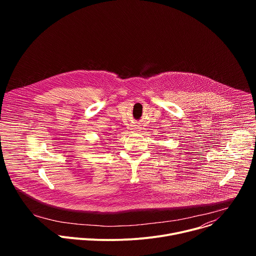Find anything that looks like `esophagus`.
Returning a JSON list of instances; mask_svg holds the SVG:
<instances>
[{"instance_id": "34e87169", "label": "esophagus", "mask_w": 256, "mask_h": 256, "mask_svg": "<svg viewBox=\"0 0 256 256\" xmlns=\"http://www.w3.org/2000/svg\"><path fill=\"white\" fill-rule=\"evenodd\" d=\"M130 130H132V132H140V128H138V126H132V128H130Z\"/></svg>"}]
</instances>
